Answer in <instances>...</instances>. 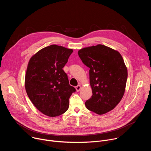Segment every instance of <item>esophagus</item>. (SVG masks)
I'll list each match as a JSON object with an SVG mask.
<instances>
[{
    "instance_id": "obj_1",
    "label": "esophagus",
    "mask_w": 151,
    "mask_h": 151,
    "mask_svg": "<svg viewBox=\"0 0 151 151\" xmlns=\"http://www.w3.org/2000/svg\"><path fill=\"white\" fill-rule=\"evenodd\" d=\"M76 88V91H80V90H81V85H78V86H76V87H75Z\"/></svg>"
}]
</instances>
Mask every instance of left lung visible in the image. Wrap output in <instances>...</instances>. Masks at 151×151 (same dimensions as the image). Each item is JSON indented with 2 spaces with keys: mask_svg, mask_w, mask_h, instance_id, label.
<instances>
[{
  "mask_svg": "<svg viewBox=\"0 0 151 151\" xmlns=\"http://www.w3.org/2000/svg\"><path fill=\"white\" fill-rule=\"evenodd\" d=\"M82 63L90 68L93 95L86 101L87 108L99 115L114 109L125 92L127 69L120 53L99 44L78 51Z\"/></svg>",
  "mask_w": 151,
  "mask_h": 151,
  "instance_id": "1",
  "label": "left lung"
}]
</instances>
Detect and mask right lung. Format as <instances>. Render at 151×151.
I'll list each match as a JSON object with an SVG mask.
<instances>
[{"instance_id": "1", "label": "right lung", "mask_w": 151, "mask_h": 151, "mask_svg": "<svg viewBox=\"0 0 151 151\" xmlns=\"http://www.w3.org/2000/svg\"><path fill=\"white\" fill-rule=\"evenodd\" d=\"M72 49L51 45L30 59L25 76V88L30 100L44 115L54 117L69 108V98L76 91L63 70Z\"/></svg>"}]
</instances>
